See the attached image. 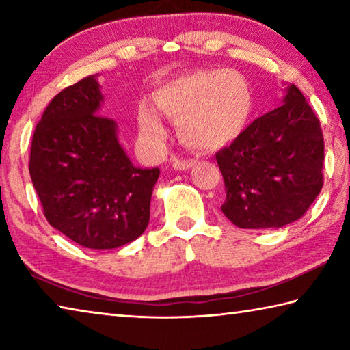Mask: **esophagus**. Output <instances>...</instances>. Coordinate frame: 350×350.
<instances>
[{
  "label": "esophagus",
  "instance_id": "34e87169",
  "mask_svg": "<svg viewBox=\"0 0 350 350\" xmlns=\"http://www.w3.org/2000/svg\"><path fill=\"white\" fill-rule=\"evenodd\" d=\"M194 165H196V161H193V159H174L173 161V168L177 171L189 170Z\"/></svg>",
  "mask_w": 350,
  "mask_h": 350
}]
</instances>
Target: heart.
<instances>
[{
    "instance_id": "b5f03b06",
    "label": "heart",
    "mask_w": 350,
    "mask_h": 350,
    "mask_svg": "<svg viewBox=\"0 0 350 350\" xmlns=\"http://www.w3.org/2000/svg\"><path fill=\"white\" fill-rule=\"evenodd\" d=\"M154 105L177 123L183 145L213 151L228 145L247 125L253 94L247 79L236 70H198L171 80L154 92ZM142 137L151 145L165 140V126L151 106L140 105Z\"/></svg>"
}]
</instances>
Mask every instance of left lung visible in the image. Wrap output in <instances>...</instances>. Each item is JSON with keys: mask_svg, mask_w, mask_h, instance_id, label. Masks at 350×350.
<instances>
[{"mask_svg": "<svg viewBox=\"0 0 350 350\" xmlns=\"http://www.w3.org/2000/svg\"><path fill=\"white\" fill-rule=\"evenodd\" d=\"M216 161L227 193L221 210L236 227H284L303 217L323 188L321 125L290 85L280 108L252 122Z\"/></svg>", "mask_w": 350, "mask_h": 350, "instance_id": "obj_1", "label": "left lung"}]
</instances>
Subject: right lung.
<instances>
[{
    "label": "right lung",
    "mask_w": 350,
    "mask_h": 350,
    "mask_svg": "<svg viewBox=\"0 0 350 350\" xmlns=\"http://www.w3.org/2000/svg\"><path fill=\"white\" fill-rule=\"evenodd\" d=\"M103 96L90 75L51 100L35 128L29 173L52 227L86 248L129 244L150 222L159 168L134 167L117 123L98 114Z\"/></svg>",
    "instance_id": "obj_1"
}]
</instances>
